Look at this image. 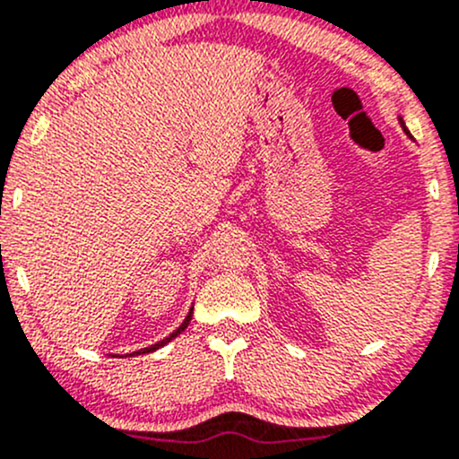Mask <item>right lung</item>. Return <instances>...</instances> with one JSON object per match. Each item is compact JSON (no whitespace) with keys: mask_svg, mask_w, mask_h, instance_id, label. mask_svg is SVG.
<instances>
[{"mask_svg":"<svg viewBox=\"0 0 459 459\" xmlns=\"http://www.w3.org/2000/svg\"><path fill=\"white\" fill-rule=\"evenodd\" d=\"M190 317H192V315H188V317H186V322H184V324H181V326H179V328H177V330H175V333H172V334H170V337H166V339H164V342L155 343V346H151V348H144V350H140V352H142V354H144V352H152V350L161 348V346H164V343H169V342H172V339H175V337H177V334H181V333H184V330H186V326H188V324H190Z\"/></svg>","mask_w":459,"mask_h":459,"instance_id":"add662e5","label":"right lung"}]
</instances>
